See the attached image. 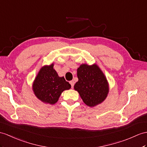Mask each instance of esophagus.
I'll use <instances>...</instances> for the list:
<instances>
[{
  "label": "esophagus",
  "instance_id": "34e87169",
  "mask_svg": "<svg viewBox=\"0 0 147 147\" xmlns=\"http://www.w3.org/2000/svg\"><path fill=\"white\" fill-rule=\"evenodd\" d=\"M74 83H75V82H74V81H70V85H71V88H73V87H74Z\"/></svg>",
  "mask_w": 147,
  "mask_h": 147
}]
</instances>
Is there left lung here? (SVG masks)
Returning a JSON list of instances; mask_svg holds the SVG:
<instances>
[{
    "label": "left lung",
    "instance_id": "8db88e82",
    "mask_svg": "<svg viewBox=\"0 0 147 147\" xmlns=\"http://www.w3.org/2000/svg\"><path fill=\"white\" fill-rule=\"evenodd\" d=\"M78 81L74 85L82 100L88 107H95L105 100L109 92V84L96 64H82L77 69Z\"/></svg>",
    "mask_w": 147,
    "mask_h": 147
}]
</instances>
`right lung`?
I'll list each match as a JSON object with an SVG mask.
<instances>
[{
	"instance_id": "add662e5",
	"label": "right lung",
	"mask_w": 147,
	"mask_h": 147,
	"mask_svg": "<svg viewBox=\"0 0 147 147\" xmlns=\"http://www.w3.org/2000/svg\"><path fill=\"white\" fill-rule=\"evenodd\" d=\"M70 88V84L63 77H59L53 69V63L42 67L32 85L35 96L42 102L51 105L55 104L62 93Z\"/></svg>"
}]
</instances>
